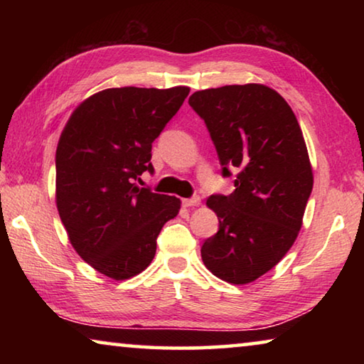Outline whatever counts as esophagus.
<instances>
[{"label": "esophagus", "instance_id": "1", "mask_svg": "<svg viewBox=\"0 0 364 364\" xmlns=\"http://www.w3.org/2000/svg\"><path fill=\"white\" fill-rule=\"evenodd\" d=\"M200 204V197H191V199H183V205L184 207H197Z\"/></svg>", "mask_w": 364, "mask_h": 364}]
</instances>
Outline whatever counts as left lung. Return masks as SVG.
I'll return each mask as SVG.
<instances>
[{"label":"left lung","instance_id":"left-lung-1","mask_svg":"<svg viewBox=\"0 0 364 364\" xmlns=\"http://www.w3.org/2000/svg\"><path fill=\"white\" fill-rule=\"evenodd\" d=\"M189 106L205 122L223 176L237 171L230 196L207 199L220 228L202 245V262L220 279L249 284L299 236L313 189L304 134L284 97L264 85L196 91Z\"/></svg>","mask_w":364,"mask_h":364}]
</instances>
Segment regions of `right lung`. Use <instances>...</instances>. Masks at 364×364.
Segmentation results:
<instances>
[{"label": "right lung", "instance_id": "right-lung-1", "mask_svg": "<svg viewBox=\"0 0 364 364\" xmlns=\"http://www.w3.org/2000/svg\"><path fill=\"white\" fill-rule=\"evenodd\" d=\"M189 95L188 86L109 88L73 110L56 151V205L72 247L110 279L149 267L157 236L180 212L175 196L139 188L154 171L152 143Z\"/></svg>", "mask_w": 364, "mask_h": 364}]
</instances>
